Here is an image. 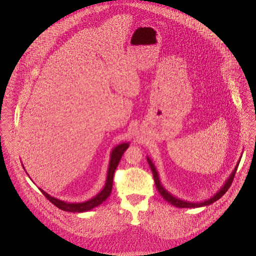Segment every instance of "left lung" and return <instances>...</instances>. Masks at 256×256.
Instances as JSON below:
<instances>
[{
	"instance_id": "obj_1",
	"label": "left lung",
	"mask_w": 256,
	"mask_h": 256,
	"mask_svg": "<svg viewBox=\"0 0 256 256\" xmlns=\"http://www.w3.org/2000/svg\"><path fill=\"white\" fill-rule=\"evenodd\" d=\"M146 160H148V166H150V170H152V176H154V183H156V189H158V191L160 192V194L162 196V198H164L166 201H168V202L170 203L172 205H174V206H176V207H178V208H199V207L208 206V205H210V204L216 202L217 200H219L220 198L228 191V189L230 188V184H232V180H234V174H236V170H238V164H240V158L238 162L236 164L234 170H232V172L230 174V176L226 180V182L220 188L219 191H218L216 194H214L211 198L206 199V200H204V201H202V202H189V201H185V200L180 199V198L174 196L170 192H168V191L162 186V184L160 180V176H158V172H156V168L154 164H152V160H150L148 156H146Z\"/></svg>"
}]
</instances>
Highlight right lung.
<instances>
[{
  "mask_svg": "<svg viewBox=\"0 0 256 256\" xmlns=\"http://www.w3.org/2000/svg\"><path fill=\"white\" fill-rule=\"evenodd\" d=\"M129 146V142L127 143H122L119 144L115 148H112L111 152H110V164H108V176H106V182L104 186V188L92 198H90L88 201L84 202H78V203H70V202H66V201H62L58 198L52 197L51 195H49L48 193H46L44 190H42L41 188H39V190L42 192V194L52 203L54 204L56 207H58L59 209L66 211V212H72V213H82V212H86L90 211L92 209H94V207L100 206L102 203H104L110 195L111 193V189H112V183H113V176H114V172L121 160V156H123L124 152L127 150V148Z\"/></svg>",
  "mask_w": 256,
  "mask_h": 256,
  "instance_id": "obj_1",
  "label": "right lung"
}]
</instances>
